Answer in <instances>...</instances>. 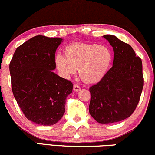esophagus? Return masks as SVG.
Returning <instances> with one entry per match:
<instances>
[{"label": "esophagus", "instance_id": "obj_1", "mask_svg": "<svg viewBox=\"0 0 155 155\" xmlns=\"http://www.w3.org/2000/svg\"><path fill=\"white\" fill-rule=\"evenodd\" d=\"M80 90H81V87L79 85H78V84H74V85H73V91H74L78 92V91H79Z\"/></svg>", "mask_w": 155, "mask_h": 155}]
</instances>
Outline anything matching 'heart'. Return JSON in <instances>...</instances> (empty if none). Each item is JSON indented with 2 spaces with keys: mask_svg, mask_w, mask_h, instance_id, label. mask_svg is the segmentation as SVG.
<instances>
[{
  "mask_svg": "<svg viewBox=\"0 0 155 155\" xmlns=\"http://www.w3.org/2000/svg\"><path fill=\"white\" fill-rule=\"evenodd\" d=\"M64 57L61 55L55 57L58 71L65 77H70L78 69L79 77L89 84L100 82L112 61L110 49L97 44H71L64 48Z\"/></svg>",
  "mask_w": 155,
  "mask_h": 155,
  "instance_id": "b5f03b06",
  "label": "heart"
}]
</instances>
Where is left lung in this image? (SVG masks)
Here are the masks:
<instances>
[{"mask_svg":"<svg viewBox=\"0 0 155 155\" xmlns=\"http://www.w3.org/2000/svg\"><path fill=\"white\" fill-rule=\"evenodd\" d=\"M114 50L113 66L105 77L91 86L89 112L99 123H113L131 116L143 87L142 60L128 44L105 35Z\"/></svg>","mask_w":155,"mask_h":155,"instance_id":"1","label":"left lung"}]
</instances>
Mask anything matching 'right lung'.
I'll return each mask as SVG.
<instances>
[{"mask_svg": "<svg viewBox=\"0 0 155 155\" xmlns=\"http://www.w3.org/2000/svg\"><path fill=\"white\" fill-rule=\"evenodd\" d=\"M62 38L34 36L16 49L9 64L13 95L31 122L52 125L64 115L73 83L53 72Z\"/></svg>", "mask_w": 155, "mask_h": 155, "instance_id": "obj_1", "label": "right lung"}]
</instances>
